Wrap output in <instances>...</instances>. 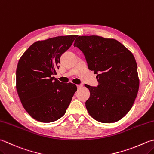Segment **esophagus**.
<instances>
[{
    "label": "esophagus",
    "mask_w": 154,
    "mask_h": 154,
    "mask_svg": "<svg viewBox=\"0 0 154 154\" xmlns=\"http://www.w3.org/2000/svg\"><path fill=\"white\" fill-rule=\"evenodd\" d=\"M77 89H79L81 88V87H82V85H77Z\"/></svg>",
    "instance_id": "1"
}]
</instances>
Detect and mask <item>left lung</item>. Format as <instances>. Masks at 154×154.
<instances>
[{
    "label": "left lung",
    "instance_id": "1",
    "mask_svg": "<svg viewBox=\"0 0 154 154\" xmlns=\"http://www.w3.org/2000/svg\"><path fill=\"white\" fill-rule=\"evenodd\" d=\"M74 47L82 51L91 71L97 74V87L90 92L87 111L101 123L122 119L133 106L139 90L137 63L133 54L116 39L97 35L79 36Z\"/></svg>",
    "mask_w": 154,
    "mask_h": 154
}]
</instances>
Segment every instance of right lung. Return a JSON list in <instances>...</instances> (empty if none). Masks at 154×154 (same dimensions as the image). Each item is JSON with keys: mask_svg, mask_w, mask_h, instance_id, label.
<instances>
[{"mask_svg": "<svg viewBox=\"0 0 154 154\" xmlns=\"http://www.w3.org/2000/svg\"><path fill=\"white\" fill-rule=\"evenodd\" d=\"M77 35L59 36L38 41L21 56L16 71V88L26 111L43 123L64 116L77 86L63 83L53 77L59 69L60 57Z\"/></svg>", "mask_w": 154, "mask_h": 154, "instance_id": "1", "label": "right lung"}]
</instances>
